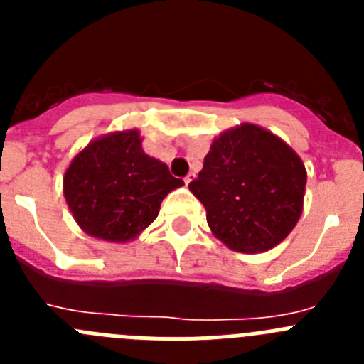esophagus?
<instances>
[{
  "mask_svg": "<svg viewBox=\"0 0 364 364\" xmlns=\"http://www.w3.org/2000/svg\"><path fill=\"white\" fill-rule=\"evenodd\" d=\"M195 178H197V175H195V173H189V175L186 176V178H184L186 186H189V184H191V182H193V180H195Z\"/></svg>",
  "mask_w": 364,
  "mask_h": 364,
  "instance_id": "1",
  "label": "esophagus"
}]
</instances>
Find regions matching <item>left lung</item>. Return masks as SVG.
<instances>
[{
	"instance_id": "left-lung-1",
	"label": "left lung",
	"mask_w": 364,
	"mask_h": 364,
	"mask_svg": "<svg viewBox=\"0 0 364 364\" xmlns=\"http://www.w3.org/2000/svg\"><path fill=\"white\" fill-rule=\"evenodd\" d=\"M306 167L272 131L244 124L213 138L189 191L205 208L211 233L239 253H264L302 215Z\"/></svg>"
}]
</instances>
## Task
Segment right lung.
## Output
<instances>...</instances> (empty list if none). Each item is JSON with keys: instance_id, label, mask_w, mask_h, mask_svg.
Here are the masks:
<instances>
[{"instance_id": "add662e5", "label": "right lung", "mask_w": 364, "mask_h": 364, "mask_svg": "<svg viewBox=\"0 0 364 364\" xmlns=\"http://www.w3.org/2000/svg\"><path fill=\"white\" fill-rule=\"evenodd\" d=\"M184 182L142 149L138 129L107 133L74 154L63 197L74 220L98 240L131 242L156 218L160 204Z\"/></svg>"}]
</instances>
